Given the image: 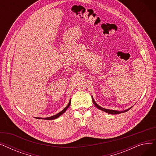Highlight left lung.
I'll use <instances>...</instances> for the list:
<instances>
[{
  "mask_svg": "<svg viewBox=\"0 0 156 156\" xmlns=\"http://www.w3.org/2000/svg\"><path fill=\"white\" fill-rule=\"evenodd\" d=\"M92 101H93V103H94V105L96 106V108H97L99 109H101V110H102V111H104V112H107V113H108V114H120V113H122V112H125L128 111V110H129L131 108H132V107H131V108H128V109H126V110H125V111H116V110H111V109H105V108H103L101 107V106H100L99 105H98V104L95 102V101H94V99L93 97H92Z\"/></svg>",
  "mask_w": 156,
  "mask_h": 156,
  "instance_id": "1",
  "label": "left lung"
}]
</instances>
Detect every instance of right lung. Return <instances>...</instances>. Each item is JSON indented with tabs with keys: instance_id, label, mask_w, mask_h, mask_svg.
Instances as JSON below:
<instances>
[{
	"instance_id": "right-lung-1",
	"label": "right lung",
	"mask_w": 156,
	"mask_h": 156,
	"mask_svg": "<svg viewBox=\"0 0 156 156\" xmlns=\"http://www.w3.org/2000/svg\"><path fill=\"white\" fill-rule=\"evenodd\" d=\"M70 104H71V99L69 100V103H68V105L66 106V107L63 110H62V111H61L60 112H59L58 114H55V115H54V116H51V117L44 118H37V119H46V120H52V119H56V118H59L60 116H61V115H62V114L64 112H66V110H67V109L69 107Z\"/></svg>"
}]
</instances>
